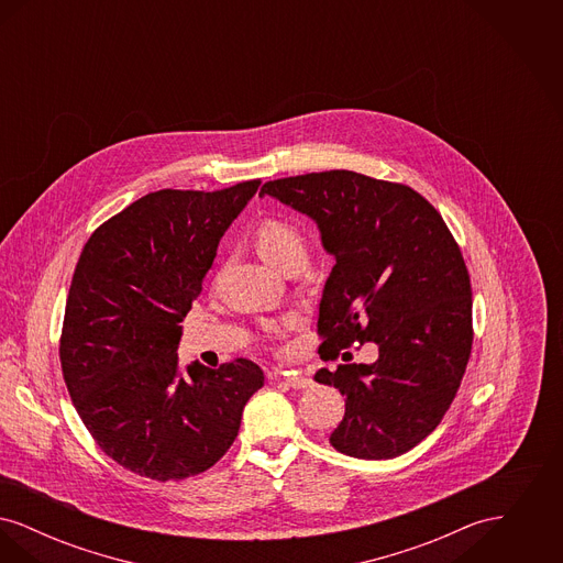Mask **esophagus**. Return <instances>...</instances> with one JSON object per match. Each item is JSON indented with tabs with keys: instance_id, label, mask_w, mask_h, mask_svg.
Returning <instances> with one entry per match:
<instances>
[{
	"instance_id": "esophagus-1",
	"label": "esophagus",
	"mask_w": 563,
	"mask_h": 563,
	"mask_svg": "<svg viewBox=\"0 0 563 563\" xmlns=\"http://www.w3.org/2000/svg\"><path fill=\"white\" fill-rule=\"evenodd\" d=\"M285 384L291 386V388H297V390H303V388H310L314 382L306 375L287 374L285 375Z\"/></svg>"
}]
</instances>
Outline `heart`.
I'll use <instances>...</instances> for the list:
<instances>
[{
    "mask_svg": "<svg viewBox=\"0 0 563 563\" xmlns=\"http://www.w3.org/2000/svg\"><path fill=\"white\" fill-rule=\"evenodd\" d=\"M249 241L268 266L283 274H295L306 266L308 239L294 219L266 217L251 230Z\"/></svg>",
    "mask_w": 563,
    "mask_h": 563,
    "instance_id": "heart-1",
    "label": "heart"
}]
</instances>
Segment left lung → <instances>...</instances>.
<instances>
[{
    "mask_svg": "<svg viewBox=\"0 0 563 563\" xmlns=\"http://www.w3.org/2000/svg\"><path fill=\"white\" fill-rule=\"evenodd\" d=\"M260 196L308 214L335 260L319 352L377 344L372 365L314 375L346 397L329 443L363 460L409 452L450 409L473 346L471 278L443 217L418 191L354 170L276 179Z\"/></svg>",
    "mask_w": 563,
    "mask_h": 563,
    "instance_id": "obj_1",
    "label": "left lung"
}]
</instances>
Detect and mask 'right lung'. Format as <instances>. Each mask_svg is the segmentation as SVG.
Wrapping results in <instances>:
<instances>
[{"instance_id": "right-lung-1", "label": "right lung", "mask_w": 563, "mask_h": 563, "mask_svg": "<svg viewBox=\"0 0 563 563\" xmlns=\"http://www.w3.org/2000/svg\"><path fill=\"white\" fill-rule=\"evenodd\" d=\"M260 184L152 191L84 244L60 333L63 377L97 445L141 477L179 482L211 468L264 386L253 361L181 372L177 354L179 322Z\"/></svg>"}]
</instances>
